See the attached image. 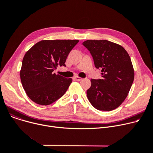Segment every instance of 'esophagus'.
Masks as SVG:
<instances>
[{
    "instance_id": "esophagus-1",
    "label": "esophagus",
    "mask_w": 153,
    "mask_h": 153,
    "mask_svg": "<svg viewBox=\"0 0 153 153\" xmlns=\"http://www.w3.org/2000/svg\"><path fill=\"white\" fill-rule=\"evenodd\" d=\"M74 79L76 80V81H81L82 80V78L79 77L78 76H76V77H74Z\"/></svg>"
}]
</instances>
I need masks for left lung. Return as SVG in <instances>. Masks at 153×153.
<instances>
[{"label": "left lung", "mask_w": 153, "mask_h": 153, "mask_svg": "<svg viewBox=\"0 0 153 153\" xmlns=\"http://www.w3.org/2000/svg\"><path fill=\"white\" fill-rule=\"evenodd\" d=\"M82 45L90 51L102 79H92L87 96L99 110L110 111L125 100L134 80L130 57L124 48L108 40H87Z\"/></svg>", "instance_id": "left-lung-1"}]
</instances>
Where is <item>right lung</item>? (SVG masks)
Returning a JSON list of instances; mask_svg holds the SVG:
<instances>
[{
	"label": "right lung",
	"mask_w": 153,
	"mask_h": 153,
	"mask_svg": "<svg viewBox=\"0 0 153 153\" xmlns=\"http://www.w3.org/2000/svg\"><path fill=\"white\" fill-rule=\"evenodd\" d=\"M79 42L74 39L42 40L32 46L22 61L20 79L28 97L42 105H50L66 93L72 81L53 71L66 67L69 52Z\"/></svg>",
	"instance_id": "obj_1"
}]
</instances>
